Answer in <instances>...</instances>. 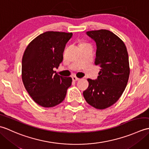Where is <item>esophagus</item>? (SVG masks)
<instances>
[{
    "mask_svg": "<svg viewBox=\"0 0 149 149\" xmlns=\"http://www.w3.org/2000/svg\"><path fill=\"white\" fill-rule=\"evenodd\" d=\"M79 79H80L79 78H77V77H75V76H73L72 77L73 81H79Z\"/></svg>",
    "mask_w": 149,
    "mask_h": 149,
    "instance_id": "34e87169",
    "label": "esophagus"
}]
</instances>
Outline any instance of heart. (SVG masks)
I'll return each mask as SVG.
<instances>
[{"label":"heart","mask_w":149,"mask_h":149,"mask_svg":"<svg viewBox=\"0 0 149 149\" xmlns=\"http://www.w3.org/2000/svg\"><path fill=\"white\" fill-rule=\"evenodd\" d=\"M84 43H82V44H81L80 45H84Z\"/></svg>","instance_id":"obj_1"}]
</instances>
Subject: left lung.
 Instances as JSON below:
<instances>
[{
  "label": "left lung",
  "mask_w": 149,
  "mask_h": 149,
  "mask_svg": "<svg viewBox=\"0 0 149 149\" xmlns=\"http://www.w3.org/2000/svg\"><path fill=\"white\" fill-rule=\"evenodd\" d=\"M86 34L96 43L95 64L100 69L97 79H88L89 86L83 96L90 106L104 109L120 99L127 86L130 74L127 50L123 41L110 31H91Z\"/></svg>",
  "instance_id": "left-lung-1"
}]
</instances>
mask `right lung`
Masks as SVG:
<instances>
[{
  "label": "right lung",
  "instance_id": "obj_1",
  "mask_svg": "<svg viewBox=\"0 0 149 149\" xmlns=\"http://www.w3.org/2000/svg\"><path fill=\"white\" fill-rule=\"evenodd\" d=\"M72 33L47 31L31 42L24 53L22 79L33 100L44 107H51L65 99L71 77L60 76L53 70L63 61L66 43Z\"/></svg>",
  "mask_w": 149,
  "mask_h": 149
}]
</instances>
